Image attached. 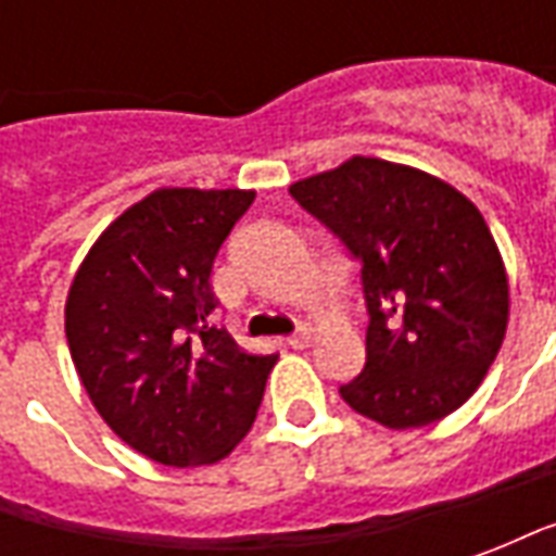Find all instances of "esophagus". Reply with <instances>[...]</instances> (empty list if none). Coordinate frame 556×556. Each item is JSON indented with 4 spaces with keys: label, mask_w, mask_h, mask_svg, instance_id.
<instances>
[{
    "label": "esophagus",
    "mask_w": 556,
    "mask_h": 556,
    "mask_svg": "<svg viewBox=\"0 0 556 556\" xmlns=\"http://www.w3.org/2000/svg\"><path fill=\"white\" fill-rule=\"evenodd\" d=\"M286 342H289L291 349H306V345L313 342V333H309V327H298Z\"/></svg>",
    "instance_id": "34e87169"
}]
</instances>
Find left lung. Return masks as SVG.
Segmentation results:
<instances>
[{
    "label": "left lung",
    "mask_w": 556,
    "mask_h": 556,
    "mask_svg": "<svg viewBox=\"0 0 556 556\" xmlns=\"http://www.w3.org/2000/svg\"><path fill=\"white\" fill-rule=\"evenodd\" d=\"M289 193L361 265L366 366L339 396L387 429L462 408L509 315L503 258L477 205L441 178L375 157H351Z\"/></svg>",
    "instance_id": "1"
}]
</instances>
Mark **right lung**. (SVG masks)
<instances>
[{
    "mask_svg": "<svg viewBox=\"0 0 556 556\" xmlns=\"http://www.w3.org/2000/svg\"><path fill=\"white\" fill-rule=\"evenodd\" d=\"M253 190H154L79 265L65 333L106 426L160 465H214L250 431L277 354L211 327V267Z\"/></svg>",
    "mask_w": 556,
    "mask_h": 556,
    "instance_id": "obj_1",
    "label": "right lung"
}]
</instances>
